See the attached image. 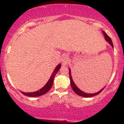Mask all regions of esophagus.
I'll list each match as a JSON object with an SVG mask.
<instances>
[{"label": "esophagus", "instance_id": "1", "mask_svg": "<svg viewBox=\"0 0 124 124\" xmlns=\"http://www.w3.org/2000/svg\"><path fill=\"white\" fill-rule=\"evenodd\" d=\"M68 58L67 56H63V58H62V65H65L68 63Z\"/></svg>", "mask_w": 124, "mask_h": 124}]
</instances>
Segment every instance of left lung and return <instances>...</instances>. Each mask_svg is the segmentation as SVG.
Here are the masks:
<instances>
[{
	"mask_svg": "<svg viewBox=\"0 0 124 124\" xmlns=\"http://www.w3.org/2000/svg\"><path fill=\"white\" fill-rule=\"evenodd\" d=\"M102 33H103L104 35V37H105V39H106V41H108V42H109L110 44L112 46V47L113 48V42H112V39H111V38H110V37H108V35L107 34V33H106L105 32H104V31H102ZM69 74H70V82H71V87H72V90L74 91V92H75V93H76V94H77L78 95H80L81 96V97H93V96H95L99 94L100 93H101V91H102V90L104 89V88H102V89L101 90V91H100L99 92H97V93H86L85 92H83V91H82L81 90H80L78 88V87H77V86L75 85V83H74L73 80H72V77H71V70L70 69H69Z\"/></svg>",
	"mask_w": 124,
	"mask_h": 124,
	"instance_id": "obj_1",
	"label": "left lung"
}]
</instances>
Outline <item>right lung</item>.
<instances>
[{"instance_id": "1", "label": "right lung", "mask_w": 124, "mask_h": 124, "mask_svg": "<svg viewBox=\"0 0 124 124\" xmlns=\"http://www.w3.org/2000/svg\"><path fill=\"white\" fill-rule=\"evenodd\" d=\"M61 67V65L59 64L58 65L57 67L55 68V70L53 71V72L52 73V76L50 78L49 80L48 81V82L47 83V84L44 86L42 88H41V89L38 90V91H36V92H29V93H26V92H22V93H23L24 95L27 96V97H39V96L45 94V93H47L48 91L51 89L52 85H53V80L54 78V76H56V73L59 71L60 68Z\"/></svg>"}]
</instances>
